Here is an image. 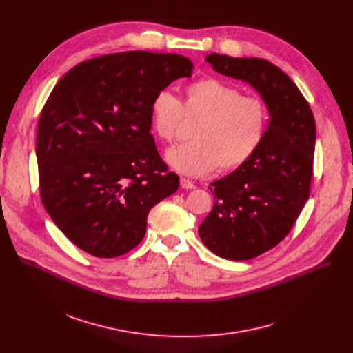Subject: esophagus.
Segmentation results:
<instances>
[{
    "mask_svg": "<svg viewBox=\"0 0 353 353\" xmlns=\"http://www.w3.org/2000/svg\"><path fill=\"white\" fill-rule=\"evenodd\" d=\"M180 185H181V188H185V190L195 188V184H194L191 180L185 179V177H181V179H180Z\"/></svg>",
    "mask_w": 353,
    "mask_h": 353,
    "instance_id": "obj_1",
    "label": "esophagus"
}]
</instances>
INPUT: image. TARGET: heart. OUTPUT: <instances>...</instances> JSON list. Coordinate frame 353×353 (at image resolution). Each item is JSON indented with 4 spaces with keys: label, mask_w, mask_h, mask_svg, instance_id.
Here are the masks:
<instances>
[{
    "label": "heart",
    "mask_w": 353,
    "mask_h": 353,
    "mask_svg": "<svg viewBox=\"0 0 353 353\" xmlns=\"http://www.w3.org/2000/svg\"><path fill=\"white\" fill-rule=\"evenodd\" d=\"M184 116L199 120L192 128L194 141L173 146L166 161L187 176H203L216 168L233 170L254 157L270 121L264 100L243 94L239 88L216 78H203L184 88V103L169 89L155 93L150 102V123L155 135L172 142Z\"/></svg>",
    "instance_id": "obj_1"
}]
</instances>
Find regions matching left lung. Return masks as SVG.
Wrapping results in <instances>:
<instances>
[{
    "label": "left lung",
    "mask_w": 353,
    "mask_h": 353,
    "mask_svg": "<svg viewBox=\"0 0 353 353\" xmlns=\"http://www.w3.org/2000/svg\"><path fill=\"white\" fill-rule=\"evenodd\" d=\"M205 61L216 72L250 83L270 112L254 157L211 183L215 203L198 228L214 254L244 261L282 241L303 210L313 176L316 123L305 96L272 63L216 53Z\"/></svg>",
    "instance_id": "left-lung-1"
}]
</instances>
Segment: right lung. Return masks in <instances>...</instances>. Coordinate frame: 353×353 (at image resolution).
<instances>
[{"mask_svg": "<svg viewBox=\"0 0 353 353\" xmlns=\"http://www.w3.org/2000/svg\"><path fill=\"white\" fill-rule=\"evenodd\" d=\"M191 72L187 57L137 50L82 61L50 93L36 138L40 198L88 254L128 253L150 208L177 191L150 134V102Z\"/></svg>", "mask_w": 353, "mask_h": 353, "instance_id": "1", "label": "right lung"}]
</instances>
